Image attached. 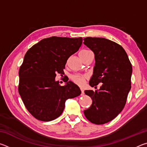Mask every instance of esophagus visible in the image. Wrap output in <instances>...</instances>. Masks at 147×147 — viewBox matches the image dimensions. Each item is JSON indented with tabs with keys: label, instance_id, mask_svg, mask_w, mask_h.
I'll return each instance as SVG.
<instances>
[{
	"label": "esophagus",
	"instance_id": "esophagus-1",
	"mask_svg": "<svg viewBox=\"0 0 147 147\" xmlns=\"http://www.w3.org/2000/svg\"><path fill=\"white\" fill-rule=\"evenodd\" d=\"M80 90H81V95H84V90L83 89V88H81Z\"/></svg>",
	"mask_w": 147,
	"mask_h": 147
}]
</instances>
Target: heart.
<instances>
[{
    "instance_id": "b5f03b06",
    "label": "heart",
    "mask_w": 147,
    "mask_h": 147,
    "mask_svg": "<svg viewBox=\"0 0 147 147\" xmlns=\"http://www.w3.org/2000/svg\"><path fill=\"white\" fill-rule=\"evenodd\" d=\"M91 52L90 51H88V50H82L80 52L79 55L81 56L82 54H86L88 53ZM88 76L86 74H74L71 76V80L73 82L74 84H76V85L79 86H83L85 84V82L87 79H88Z\"/></svg>"
}]
</instances>
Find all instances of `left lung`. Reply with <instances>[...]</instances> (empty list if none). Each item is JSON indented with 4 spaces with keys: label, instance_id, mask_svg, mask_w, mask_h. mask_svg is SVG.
I'll return each instance as SVG.
<instances>
[{
    "label": "left lung",
    "instance_id": "1",
    "mask_svg": "<svg viewBox=\"0 0 147 147\" xmlns=\"http://www.w3.org/2000/svg\"><path fill=\"white\" fill-rule=\"evenodd\" d=\"M84 44L94 54L95 65L89 85L98 90H86L92 104L84 111L86 117L95 124L113 120L123 110L131 89L132 67L120 45L101 38H86Z\"/></svg>",
    "mask_w": 147,
    "mask_h": 147
}]
</instances>
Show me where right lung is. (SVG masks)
I'll return each instance as SVG.
<instances>
[{
    "label": "right lung",
    "mask_w": 147,
    "mask_h": 147,
    "mask_svg": "<svg viewBox=\"0 0 147 147\" xmlns=\"http://www.w3.org/2000/svg\"><path fill=\"white\" fill-rule=\"evenodd\" d=\"M82 43V38L53 36L42 39L26 52L19 69L18 89L27 110L36 119L54 120L63 112L67 99L81 94L73 82L65 81L61 86L55 77L57 73H64L68 58Z\"/></svg>",
    "instance_id": "add662e5"
}]
</instances>
